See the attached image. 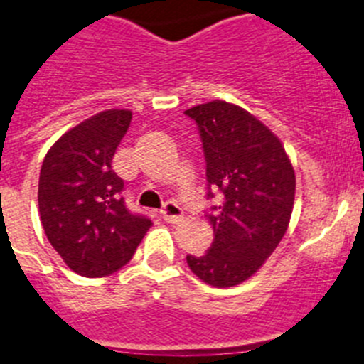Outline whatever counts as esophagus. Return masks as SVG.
<instances>
[{
    "mask_svg": "<svg viewBox=\"0 0 364 364\" xmlns=\"http://www.w3.org/2000/svg\"><path fill=\"white\" fill-rule=\"evenodd\" d=\"M161 217L166 220V223H179V220L183 219L181 206L174 201H166L161 210Z\"/></svg>",
    "mask_w": 364,
    "mask_h": 364,
    "instance_id": "34e87169",
    "label": "esophagus"
}]
</instances>
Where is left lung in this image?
<instances>
[{
    "mask_svg": "<svg viewBox=\"0 0 364 364\" xmlns=\"http://www.w3.org/2000/svg\"><path fill=\"white\" fill-rule=\"evenodd\" d=\"M201 132L206 179L223 192L213 242L203 257L186 255L192 273L213 287L253 277L287 232L296 176L278 136L240 105L212 100L185 111ZM212 198V190L208 192Z\"/></svg>",
    "mask_w": 364,
    "mask_h": 364,
    "instance_id": "8db88e82",
    "label": "left lung"
}]
</instances>
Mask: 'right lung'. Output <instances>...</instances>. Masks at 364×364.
Here are the masks:
<instances>
[{
    "label": "right lung",
    "instance_id": "1",
    "mask_svg": "<svg viewBox=\"0 0 364 364\" xmlns=\"http://www.w3.org/2000/svg\"><path fill=\"white\" fill-rule=\"evenodd\" d=\"M131 118L129 109L93 114L64 132L41 166L37 201L44 233L80 277H109L124 267L152 226L125 208L124 181L111 168Z\"/></svg>",
    "mask_w": 364,
    "mask_h": 364
}]
</instances>
